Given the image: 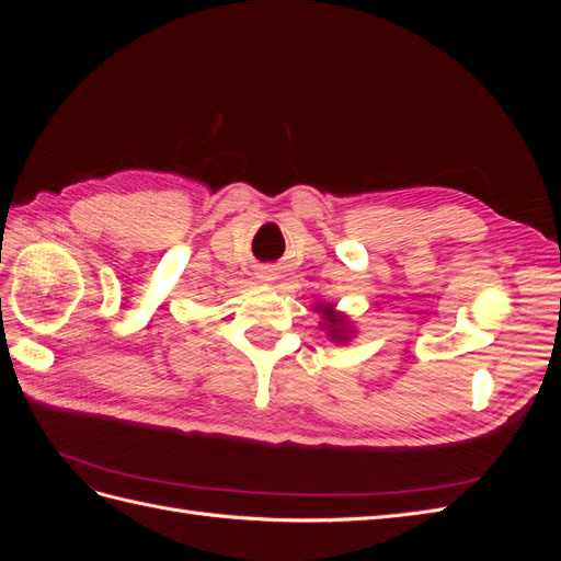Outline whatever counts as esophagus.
I'll return each instance as SVG.
<instances>
[{
    "label": "esophagus",
    "mask_w": 561,
    "mask_h": 561,
    "mask_svg": "<svg viewBox=\"0 0 561 561\" xmlns=\"http://www.w3.org/2000/svg\"><path fill=\"white\" fill-rule=\"evenodd\" d=\"M260 278H262V280H274V271H271V268H262V271H260Z\"/></svg>",
    "instance_id": "34e87169"
}]
</instances>
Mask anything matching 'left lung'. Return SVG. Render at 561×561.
Masks as SVG:
<instances>
[{
	"mask_svg": "<svg viewBox=\"0 0 561 561\" xmlns=\"http://www.w3.org/2000/svg\"><path fill=\"white\" fill-rule=\"evenodd\" d=\"M322 313H325V320L330 322V336H334V339H344V334H346V328H344V320L339 318L330 307H322L320 309Z\"/></svg>",
	"mask_w": 561,
	"mask_h": 561,
	"instance_id": "1",
	"label": "left lung"
}]
</instances>
